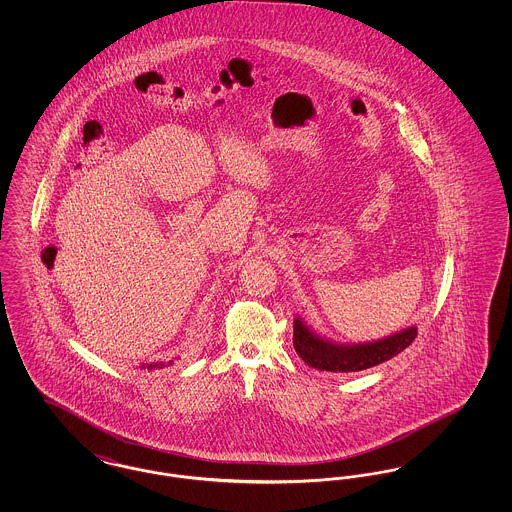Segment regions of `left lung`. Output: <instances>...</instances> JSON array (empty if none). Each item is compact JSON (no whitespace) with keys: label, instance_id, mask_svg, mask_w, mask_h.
Returning <instances> with one entry per match:
<instances>
[{"label":"left lung","instance_id":"8db88e82","mask_svg":"<svg viewBox=\"0 0 512 512\" xmlns=\"http://www.w3.org/2000/svg\"><path fill=\"white\" fill-rule=\"evenodd\" d=\"M416 338V326L403 328L382 340L340 343L317 334L301 317L293 318V347L297 355L317 370L357 372L390 361Z\"/></svg>","mask_w":512,"mask_h":512}]
</instances>
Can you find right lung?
<instances>
[{
  "label": "right lung",
  "mask_w": 512,
  "mask_h": 512,
  "mask_svg": "<svg viewBox=\"0 0 512 512\" xmlns=\"http://www.w3.org/2000/svg\"><path fill=\"white\" fill-rule=\"evenodd\" d=\"M172 361H169V363H163V361H159V363H149V365H142L140 368H147V370H153V368H165V366H171Z\"/></svg>",
  "instance_id": "obj_1"
}]
</instances>
